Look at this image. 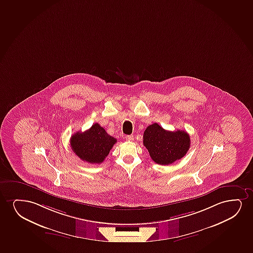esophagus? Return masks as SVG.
Listing matches in <instances>:
<instances>
[{"instance_id": "esophagus-1", "label": "esophagus", "mask_w": 253, "mask_h": 253, "mask_svg": "<svg viewBox=\"0 0 253 253\" xmlns=\"http://www.w3.org/2000/svg\"><path fill=\"white\" fill-rule=\"evenodd\" d=\"M125 138H126V140L128 141H134V135H126L125 136Z\"/></svg>"}]
</instances>
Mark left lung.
<instances>
[{
    "label": "left lung",
    "mask_w": 253,
    "mask_h": 253,
    "mask_svg": "<svg viewBox=\"0 0 253 253\" xmlns=\"http://www.w3.org/2000/svg\"><path fill=\"white\" fill-rule=\"evenodd\" d=\"M143 145L155 163L167 166L186 154L190 147V135L184 130H166L154 123L145 129Z\"/></svg>",
    "instance_id": "left-lung-1"
}]
</instances>
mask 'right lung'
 <instances>
[{"label": "right lung", "mask_w": 253, "mask_h": 253, "mask_svg": "<svg viewBox=\"0 0 253 253\" xmlns=\"http://www.w3.org/2000/svg\"><path fill=\"white\" fill-rule=\"evenodd\" d=\"M116 142L117 139L97 123L85 132H76L70 139L73 152L82 161L92 164L102 163Z\"/></svg>", "instance_id": "1"}]
</instances>
